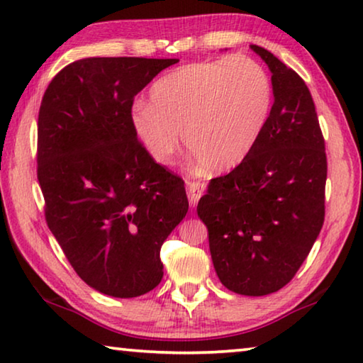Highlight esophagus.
I'll list each match as a JSON object with an SVG mask.
<instances>
[{"label":"esophagus","mask_w":363,"mask_h":363,"mask_svg":"<svg viewBox=\"0 0 363 363\" xmlns=\"http://www.w3.org/2000/svg\"><path fill=\"white\" fill-rule=\"evenodd\" d=\"M206 191V183L204 182H191L188 183V199L189 204L193 207L198 204V201L201 199V196Z\"/></svg>","instance_id":"obj_1"}]
</instances>
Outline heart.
<instances>
[{"label":"heart","instance_id":"heart-1","mask_svg":"<svg viewBox=\"0 0 363 363\" xmlns=\"http://www.w3.org/2000/svg\"><path fill=\"white\" fill-rule=\"evenodd\" d=\"M269 74L247 56L193 62L160 77L150 104L135 103L130 123L157 164H169L183 143L198 162L222 172L254 150L269 121Z\"/></svg>","mask_w":363,"mask_h":363}]
</instances>
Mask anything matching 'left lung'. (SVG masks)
<instances>
[{
	"instance_id": "obj_1",
	"label": "left lung",
	"mask_w": 363,
	"mask_h": 363,
	"mask_svg": "<svg viewBox=\"0 0 363 363\" xmlns=\"http://www.w3.org/2000/svg\"><path fill=\"white\" fill-rule=\"evenodd\" d=\"M251 50L269 65L275 101L254 150L212 178L198 216L223 286L265 296L293 280L323 227L328 165L306 82L265 48Z\"/></svg>"
}]
</instances>
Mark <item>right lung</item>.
<instances>
[{
  "mask_svg": "<svg viewBox=\"0 0 363 363\" xmlns=\"http://www.w3.org/2000/svg\"><path fill=\"white\" fill-rule=\"evenodd\" d=\"M178 59L86 57L48 85L37 175L51 233L83 281L136 298L162 280L160 246L188 212L185 182L147 154L133 99Z\"/></svg>",
  "mask_w": 363,
  "mask_h": 363,
  "instance_id": "obj_1",
  "label": "right lung"
}]
</instances>
